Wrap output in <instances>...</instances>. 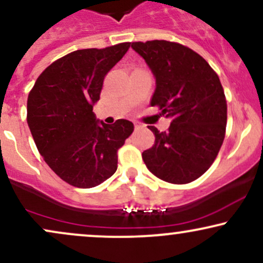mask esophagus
I'll return each instance as SVG.
<instances>
[{
    "label": "esophagus",
    "mask_w": 263,
    "mask_h": 263,
    "mask_svg": "<svg viewBox=\"0 0 263 263\" xmlns=\"http://www.w3.org/2000/svg\"><path fill=\"white\" fill-rule=\"evenodd\" d=\"M143 127H144L143 123H141V122H135V128H136V129H140V128H143Z\"/></svg>",
    "instance_id": "34e87169"
}]
</instances>
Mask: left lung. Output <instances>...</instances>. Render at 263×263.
<instances>
[{
    "mask_svg": "<svg viewBox=\"0 0 263 263\" xmlns=\"http://www.w3.org/2000/svg\"><path fill=\"white\" fill-rule=\"evenodd\" d=\"M131 47L156 78L151 105L172 119L164 132L148 126L156 141L142 153L144 164L164 182H193L209 170L225 138L228 105L218 74L203 57L176 42H134Z\"/></svg>",
    "mask_w": 263,
    "mask_h": 263,
    "instance_id": "obj_1",
    "label": "left lung"
}]
</instances>
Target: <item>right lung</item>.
<instances>
[{"label":"right lung","mask_w":263,"mask_h":263,"mask_svg":"<svg viewBox=\"0 0 263 263\" xmlns=\"http://www.w3.org/2000/svg\"><path fill=\"white\" fill-rule=\"evenodd\" d=\"M129 42L71 52L38 77L27 100V122L45 163L64 182L92 188L117 170V151L134 132V123L96 120L106 74L128 50Z\"/></svg>","instance_id":"obj_1"}]
</instances>
